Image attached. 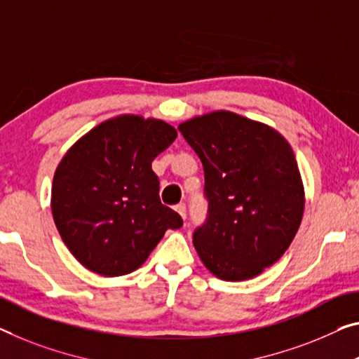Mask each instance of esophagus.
Returning <instances> with one entry per match:
<instances>
[{
  "label": "esophagus",
  "instance_id": "obj_1",
  "mask_svg": "<svg viewBox=\"0 0 359 359\" xmlns=\"http://www.w3.org/2000/svg\"><path fill=\"white\" fill-rule=\"evenodd\" d=\"M175 210L181 215V218H183V219L186 218L187 210H186V205H184V203H178V205L175 207Z\"/></svg>",
  "mask_w": 359,
  "mask_h": 359
}]
</instances>
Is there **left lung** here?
<instances>
[{
    "mask_svg": "<svg viewBox=\"0 0 359 359\" xmlns=\"http://www.w3.org/2000/svg\"><path fill=\"white\" fill-rule=\"evenodd\" d=\"M203 167L205 222L192 242L223 280H245L284 255L305 196L289 142L269 126L218 110L178 126Z\"/></svg>",
    "mask_w": 359,
    "mask_h": 359,
    "instance_id": "1",
    "label": "left lung"
}]
</instances>
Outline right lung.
Wrapping results in <instances>:
<instances>
[{
	"instance_id": "obj_1",
	"label": "right lung",
	"mask_w": 359,
	"mask_h": 359,
	"mask_svg": "<svg viewBox=\"0 0 359 359\" xmlns=\"http://www.w3.org/2000/svg\"><path fill=\"white\" fill-rule=\"evenodd\" d=\"M162 120L120 115L76 141L54 173V223L76 260L101 276H123L146 262L167 229L183 219L158 197L152 161L176 140Z\"/></svg>"
}]
</instances>
